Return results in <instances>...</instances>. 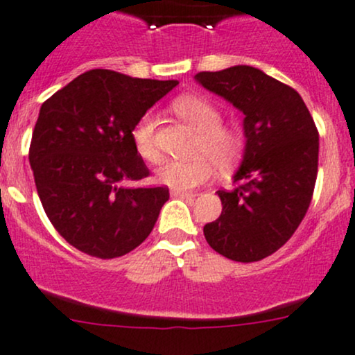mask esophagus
Listing matches in <instances>:
<instances>
[{
    "label": "esophagus",
    "instance_id": "1",
    "mask_svg": "<svg viewBox=\"0 0 355 355\" xmlns=\"http://www.w3.org/2000/svg\"><path fill=\"white\" fill-rule=\"evenodd\" d=\"M171 196H173V197H182V199H190V197H196V193L185 192V190L173 189V190H171Z\"/></svg>",
    "mask_w": 355,
    "mask_h": 355
}]
</instances>
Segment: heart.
<instances>
[{"label": "heart", "mask_w": 355, "mask_h": 355, "mask_svg": "<svg viewBox=\"0 0 355 355\" xmlns=\"http://www.w3.org/2000/svg\"><path fill=\"white\" fill-rule=\"evenodd\" d=\"M171 110L197 130L190 159H168L156 170L162 184L178 190H189L202 185L214 175L216 165L227 168L233 165L243 151V136L233 125L223 124L221 110L197 95H182L171 102ZM130 141L137 155L144 162L156 163L159 149L156 144V119L143 114L130 129Z\"/></svg>", "instance_id": "obj_1"}]
</instances>
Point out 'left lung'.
Instances as JSON below:
<instances>
[{
	"instance_id": "obj_1",
	"label": "left lung",
	"mask_w": 355,
	"mask_h": 355,
	"mask_svg": "<svg viewBox=\"0 0 355 355\" xmlns=\"http://www.w3.org/2000/svg\"><path fill=\"white\" fill-rule=\"evenodd\" d=\"M197 80L245 114L246 148L223 212L204 226L212 250L234 262L277 252L301 225L318 175V129L300 93L252 66L202 71Z\"/></svg>"
}]
</instances>
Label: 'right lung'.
Wrapping results in <instances>:
<instances>
[{
    "instance_id": "right-lung-1",
    "label": "right lung",
    "mask_w": 355,
    "mask_h": 355,
    "mask_svg": "<svg viewBox=\"0 0 355 355\" xmlns=\"http://www.w3.org/2000/svg\"><path fill=\"white\" fill-rule=\"evenodd\" d=\"M178 81L92 69L40 107L28 159L47 218L80 252L115 259L149 236L168 187H124L149 177L130 141L134 122Z\"/></svg>"
}]
</instances>
